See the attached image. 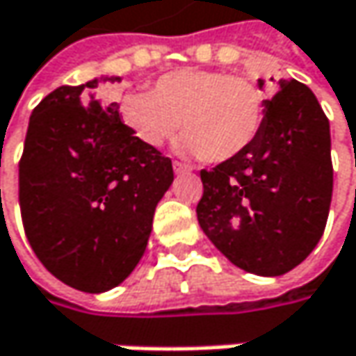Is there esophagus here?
<instances>
[{
    "mask_svg": "<svg viewBox=\"0 0 356 356\" xmlns=\"http://www.w3.org/2000/svg\"><path fill=\"white\" fill-rule=\"evenodd\" d=\"M173 171H175L177 175H183V173H189V167L183 165V163H179V161H175V163H173Z\"/></svg>",
    "mask_w": 356,
    "mask_h": 356,
    "instance_id": "obj_1",
    "label": "esophagus"
}]
</instances>
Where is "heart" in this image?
<instances>
[{
	"instance_id": "heart-1",
	"label": "heart",
	"mask_w": 356,
	"mask_h": 356,
	"mask_svg": "<svg viewBox=\"0 0 356 356\" xmlns=\"http://www.w3.org/2000/svg\"><path fill=\"white\" fill-rule=\"evenodd\" d=\"M120 115L140 145L161 148L181 126L187 154L222 163L257 140L265 95L250 79L232 73L181 69L159 77L150 93H126Z\"/></svg>"
}]
</instances>
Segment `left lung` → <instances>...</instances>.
<instances>
[{
  "label": "left lung",
  "instance_id": "1",
  "mask_svg": "<svg viewBox=\"0 0 356 356\" xmlns=\"http://www.w3.org/2000/svg\"><path fill=\"white\" fill-rule=\"evenodd\" d=\"M265 81L259 79V87ZM265 122L243 154L202 169L197 222L236 267L277 277L324 234L332 200L330 124L304 83L279 79Z\"/></svg>",
  "mask_w": 356,
  "mask_h": 356
}]
</instances>
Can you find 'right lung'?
Returning a JSON list of instances; mask_svg holds the SVG:
<instances>
[{
  "label": "right lung",
  "mask_w": 356,
  "mask_h": 356,
  "mask_svg": "<svg viewBox=\"0 0 356 356\" xmlns=\"http://www.w3.org/2000/svg\"><path fill=\"white\" fill-rule=\"evenodd\" d=\"M95 77L63 85L30 115L19 161L28 243L63 283L87 293L120 285L143 259L154 208L173 183L171 159L140 145Z\"/></svg>",
  "instance_id": "right-lung-1"
}]
</instances>
